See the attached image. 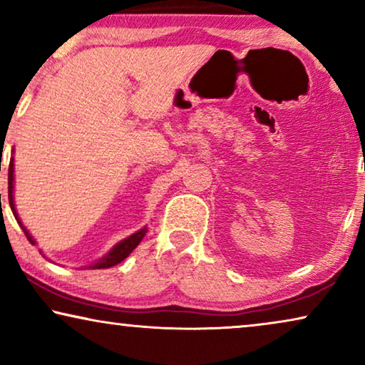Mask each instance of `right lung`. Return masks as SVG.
<instances>
[{"mask_svg":"<svg viewBox=\"0 0 365 365\" xmlns=\"http://www.w3.org/2000/svg\"><path fill=\"white\" fill-rule=\"evenodd\" d=\"M23 231H26V229L23 227ZM141 237H143L141 232L133 234V236L128 237L126 241H123L121 244H118V246L114 247L113 251L109 252L108 256L103 259V262L98 264V266L99 267H113V266H116V264H119L121 261H124V259H126L129 254L134 251V247L138 246L139 241H141Z\"/></svg>","mask_w":365,"mask_h":365,"instance_id":"1","label":"right lung"}]
</instances>
